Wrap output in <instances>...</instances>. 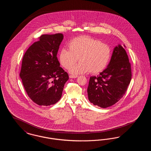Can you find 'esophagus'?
<instances>
[{"label": "esophagus", "instance_id": "esophagus-1", "mask_svg": "<svg viewBox=\"0 0 151 151\" xmlns=\"http://www.w3.org/2000/svg\"><path fill=\"white\" fill-rule=\"evenodd\" d=\"M69 77H70V78H71V79H74V78H78V76L77 75H70Z\"/></svg>", "mask_w": 151, "mask_h": 151}]
</instances>
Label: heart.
<instances>
[{"label": "heart", "mask_w": 151, "mask_h": 151, "mask_svg": "<svg viewBox=\"0 0 151 151\" xmlns=\"http://www.w3.org/2000/svg\"><path fill=\"white\" fill-rule=\"evenodd\" d=\"M111 57L110 47L100 40L89 36H79L67 44V49L59 52V61L65 68L69 69L78 60V65L72 67V74L90 72L97 74L103 71L109 65Z\"/></svg>", "instance_id": "obj_1"}]
</instances>
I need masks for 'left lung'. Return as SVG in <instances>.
<instances>
[{
	"instance_id": "1",
	"label": "left lung",
	"mask_w": 151,
	"mask_h": 151,
	"mask_svg": "<svg viewBox=\"0 0 151 151\" xmlns=\"http://www.w3.org/2000/svg\"><path fill=\"white\" fill-rule=\"evenodd\" d=\"M125 47L124 45L115 46L106 68L97 77L90 78L87 92L89 100L94 105L111 106L126 93L132 74Z\"/></svg>"
}]
</instances>
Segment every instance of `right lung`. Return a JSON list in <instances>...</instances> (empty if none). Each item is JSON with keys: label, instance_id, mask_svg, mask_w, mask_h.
<instances>
[{"label": "right lung", "instance_id": "obj_1", "mask_svg": "<svg viewBox=\"0 0 151 151\" xmlns=\"http://www.w3.org/2000/svg\"><path fill=\"white\" fill-rule=\"evenodd\" d=\"M63 39L62 33L42 35L22 58L20 76L23 86L30 99L38 105L57 103L69 79L57 57Z\"/></svg>", "mask_w": 151, "mask_h": 151}]
</instances>
